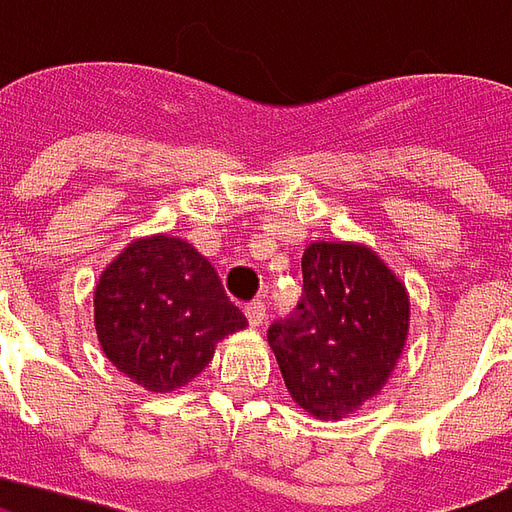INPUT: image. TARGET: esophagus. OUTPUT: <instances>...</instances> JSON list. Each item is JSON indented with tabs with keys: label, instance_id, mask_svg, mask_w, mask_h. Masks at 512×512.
Instances as JSON below:
<instances>
[{
	"label": "esophagus",
	"instance_id": "obj_1",
	"mask_svg": "<svg viewBox=\"0 0 512 512\" xmlns=\"http://www.w3.org/2000/svg\"><path fill=\"white\" fill-rule=\"evenodd\" d=\"M244 312H246V320H249V325H252V328H260V325H263V320H266V306L260 304V301L246 306Z\"/></svg>",
	"mask_w": 512,
	"mask_h": 512
}]
</instances>
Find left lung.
Here are the masks:
<instances>
[{
	"label": "left lung",
	"mask_w": 512,
	"mask_h": 512,
	"mask_svg": "<svg viewBox=\"0 0 512 512\" xmlns=\"http://www.w3.org/2000/svg\"><path fill=\"white\" fill-rule=\"evenodd\" d=\"M304 298L268 328L290 399L317 420H342L374 399L410 333V293L372 246L314 241Z\"/></svg>",
	"instance_id": "left-lung-1"
}]
</instances>
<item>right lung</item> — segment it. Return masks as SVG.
<instances>
[{"label": "right lung", "mask_w": 512, "mask_h": 512, "mask_svg": "<svg viewBox=\"0 0 512 512\" xmlns=\"http://www.w3.org/2000/svg\"><path fill=\"white\" fill-rule=\"evenodd\" d=\"M244 328L214 266L170 233L130 241L94 287V331L105 358L149 393L184 388L217 344Z\"/></svg>", "instance_id": "obj_1"}]
</instances>
